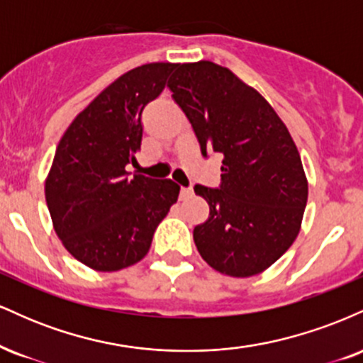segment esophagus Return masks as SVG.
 I'll return each mask as SVG.
<instances>
[{"label": "esophagus", "mask_w": 363, "mask_h": 363, "mask_svg": "<svg viewBox=\"0 0 363 363\" xmlns=\"http://www.w3.org/2000/svg\"><path fill=\"white\" fill-rule=\"evenodd\" d=\"M189 196H193V189H191V187H182V189H181V199L189 198Z\"/></svg>", "instance_id": "esophagus-1"}]
</instances>
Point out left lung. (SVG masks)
Masks as SVG:
<instances>
[{"label": "left lung", "mask_w": 363, "mask_h": 363, "mask_svg": "<svg viewBox=\"0 0 363 363\" xmlns=\"http://www.w3.org/2000/svg\"><path fill=\"white\" fill-rule=\"evenodd\" d=\"M176 68L169 89L203 157L223 155L218 189L194 186L210 205L206 222L194 227V244L216 272L254 277L301 232L309 194L301 155L268 101L230 69L211 61Z\"/></svg>", "instance_id": "8db88e82"}]
</instances>
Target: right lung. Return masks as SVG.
<instances>
[{"label":"right lung","instance_id":"obj_1","mask_svg":"<svg viewBox=\"0 0 363 363\" xmlns=\"http://www.w3.org/2000/svg\"><path fill=\"white\" fill-rule=\"evenodd\" d=\"M174 62H148L121 74L65 131L45 179L54 230L74 259L119 272L147 256L158 223L181 187L126 165L141 147V112L165 89Z\"/></svg>","mask_w":363,"mask_h":363}]
</instances>
